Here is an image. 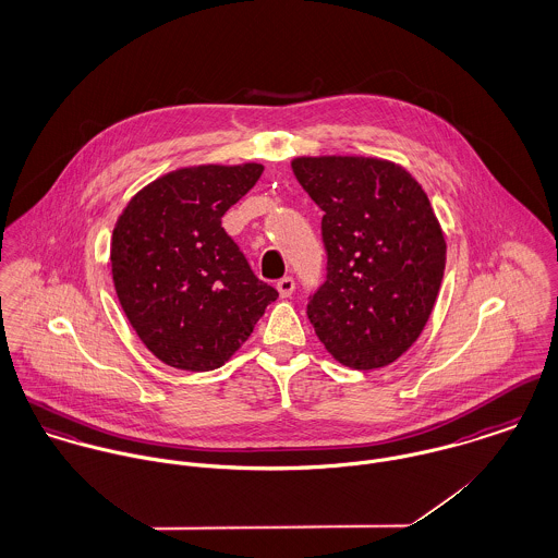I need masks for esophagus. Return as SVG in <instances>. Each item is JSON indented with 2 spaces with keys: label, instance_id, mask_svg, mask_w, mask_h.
Listing matches in <instances>:
<instances>
[{
  "label": "esophagus",
  "instance_id": "1",
  "mask_svg": "<svg viewBox=\"0 0 558 558\" xmlns=\"http://www.w3.org/2000/svg\"><path fill=\"white\" fill-rule=\"evenodd\" d=\"M276 289H278L280 298H291V295H293V291H295V280H293L291 276H284V278H280V280H278Z\"/></svg>",
  "mask_w": 558,
  "mask_h": 558
}]
</instances>
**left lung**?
Instances as JSON below:
<instances>
[{
    "mask_svg": "<svg viewBox=\"0 0 558 558\" xmlns=\"http://www.w3.org/2000/svg\"><path fill=\"white\" fill-rule=\"evenodd\" d=\"M291 167L325 214L327 280L310 298V323L342 366H389L424 331L445 271L428 194L380 158L302 156Z\"/></svg>",
    "mask_w": 558,
    "mask_h": 558,
    "instance_id": "8db88e82",
    "label": "left lung"
}]
</instances>
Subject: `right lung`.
Listing matches in <instances>:
<instances>
[{
	"label": "right lung",
	"instance_id": "right-lung-1",
	"mask_svg": "<svg viewBox=\"0 0 558 558\" xmlns=\"http://www.w3.org/2000/svg\"><path fill=\"white\" fill-rule=\"evenodd\" d=\"M260 173L256 162L171 171L138 190L116 222L118 300L141 342L171 368H220L278 298L222 229Z\"/></svg>",
	"mask_w": 558,
	"mask_h": 558
}]
</instances>
